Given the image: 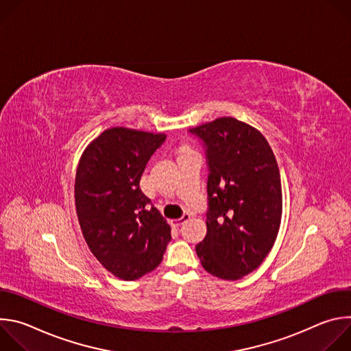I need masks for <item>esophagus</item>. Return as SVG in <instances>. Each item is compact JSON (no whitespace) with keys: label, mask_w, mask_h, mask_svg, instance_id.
<instances>
[{"label":"esophagus","mask_w":351,"mask_h":351,"mask_svg":"<svg viewBox=\"0 0 351 351\" xmlns=\"http://www.w3.org/2000/svg\"><path fill=\"white\" fill-rule=\"evenodd\" d=\"M187 219H190V214H183L180 218H178V219H173L172 222L175 223V225H182V223H184Z\"/></svg>","instance_id":"34e87169"}]
</instances>
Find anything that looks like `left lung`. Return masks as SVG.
<instances>
[{"label": "left lung", "mask_w": 351, "mask_h": 351, "mask_svg": "<svg viewBox=\"0 0 351 351\" xmlns=\"http://www.w3.org/2000/svg\"><path fill=\"white\" fill-rule=\"evenodd\" d=\"M204 143L208 164L207 234L195 245L203 268L237 280L257 269L282 218L278 162L267 138L230 117L189 129Z\"/></svg>", "instance_id": "left-lung-1"}]
</instances>
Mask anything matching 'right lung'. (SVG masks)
I'll use <instances>...</instances> for the list:
<instances>
[{
    "label": "right lung",
    "instance_id": "1",
    "mask_svg": "<svg viewBox=\"0 0 351 351\" xmlns=\"http://www.w3.org/2000/svg\"><path fill=\"white\" fill-rule=\"evenodd\" d=\"M162 133L111 128L80 157L75 203L83 237L101 265L136 280L162 261L171 226L140 190L145 165L165 141Z\"/></svg>",
    "mask_w": 351,
    "mask_h": 351
}]
</instances>
